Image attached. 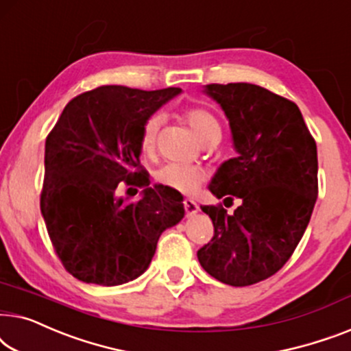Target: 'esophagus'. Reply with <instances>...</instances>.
Masks as SVG:
<instances>
[{
	"label": "esophagus",
	"mask_w": 351,
	"mask_h": 351,
	"mask_svg": "<svg viewBox=\"0 0 351 351\" xmlns=\"http://www.w3.org/2000/svg\"><path fill=\"white\" fill-rule=\"evenodd\" d=\"M182 204H184V210H186V215L187 216H194L197 211H199V205H197L194 200L184 199V202H182Z\"/></svg>",
	"instance_id": "obj_1"
}]
</instances>
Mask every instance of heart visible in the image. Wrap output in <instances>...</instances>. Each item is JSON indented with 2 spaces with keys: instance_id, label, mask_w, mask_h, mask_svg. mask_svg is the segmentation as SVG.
<instances>
[{
  "instance_id": "heart-1",
  "label": "heart",
  "mask_w": 351,
  "mask_h": 351,
  "mask_svg": "<svg viewBox=\"0 0 351 351\" xmlns=\"http://www.w3.org/2000/svg\"><path fill=\"white\" fill-rule=\"evenodd\" d=\"M182 121L191 127L195 136L204 143L211 138H221V125L216 117L204 108H187L181 114ZM160 127V117L151 116L145 122L140 136V151L143 156H152L156 149V138ZM205 180V170L191 164H165L156 171V181L167 189L180 194H194Z\"/></svg>"
}]
</instances>
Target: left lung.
I'll return each mask as SVG.
<instances>
[{
    "instance_id": "1",
    "label": "left lung",
    "mask_w": 351,
    "mask_h": 351,
    "mask_svg": "<svg viewBox=\"0 0 351 351\" xmlns=\"http://www.w3.org/2000/svg\"><path fill=\"white\" fill-rule=\"evenodd\" d=\"M204 93L223 108L237 151L208 189L241 204L234 215L202 206L215 235L197 258L221 283L250 286L278 272L307 229L318 195L317 143L298 105L267 88L208 84Z\"/></svg>"
}]
</instances>
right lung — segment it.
<instances>
[{
  "mask_svg": "<svg viewBox=\"0 0 351 351\" xmlns=\"http://www.w3.org/2000/svg\"><path fill=\"white\" fill-rule=\"evenodd\" d=\"M181 92L101 86L73 98L46 138L41 213L63 267L84 283L117 286L149 267L162 232L184 218L180 192L149 187L140 164L145 122ZM143 197H115L119 182Z\"/></svg>",
  "mask_w": 351,
  "mask_h": 351,
  "instance_id": "right-lung-1",
  "label": "right lung"
}]
</instances>
